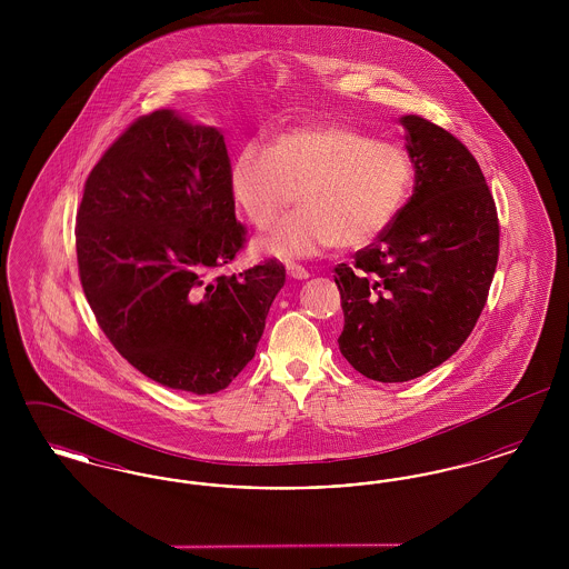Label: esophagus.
Segmentation results:
<instances>
[{"instance_id":"1","label":"esophagus","mask_w":569,"mask_h":569,"mask_svg":"<svg viewBox=\"0 0 569 569\" xmlns=\"http://www.w3.org/2000/svg\"><path fill=\"white\" fill-rule=\"evenodd\" d=\"M286 271H288L292 279H307L309 277V271L305 267H298V264H288Z\"/></svg>"}]
</instances>
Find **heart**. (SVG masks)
<instances>
[{
  "label": "heart",
  "instance_id": "1",
  "mask_svg": "<svg viewBox=\"0 0 569 569\" xmlns=\"http://www.w3.org/2000/svg\"><path fill=\"white\" fill-rule=\"evenodd\" d=\"M411 179L406 151L339 121L292 128L271 147L249 142L230 166V193L244 219L267 230L260 249L279 258L318 256L332 244L358 249L399 213Z\"/></svg>",
  "mask_w": 569,
  "mask_h": 569
}]
</instances>
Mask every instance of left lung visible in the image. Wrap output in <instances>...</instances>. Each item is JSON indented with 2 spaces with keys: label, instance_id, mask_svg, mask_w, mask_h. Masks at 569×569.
Instances as JSON below:
<instances>
[{
  "label": "left lung",
  "instance_id": "obj_1",
  "mask_svg": "<svg viewBox=\"0 0 569 569\" xmlns=\"http://www.w3.org/2000/svg\"><path fill=\"white\" fill-rule=\"evenodd\" d=\"M401 126L413 193L376 243L335 269L346 318L339 350L383 383L420 378L459 350L499 258L497 207L476 158L418 114Z\"/></svg>",
  "mask_w": 569,
  "mask_h": 569
}]
</instances>
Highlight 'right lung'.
Segmentation results:
<instances>
[{"instance_id":"1","label":"right lung","mask_w":569,"mask_h":569,"mask_svg":"<svg viewBox=\"0 0 569 569\" xmlns=\"http://www.w3.org/2000/svg\"><path fill=\"white\" fill-rule=\"evenodd\" d=\"M223 134L156 110L119 136L77 213L82 292L114 350L162 386L213 395L253 358L286 283L274 258L223 269L247 243Z\"/></svg>"}]
</instances>
